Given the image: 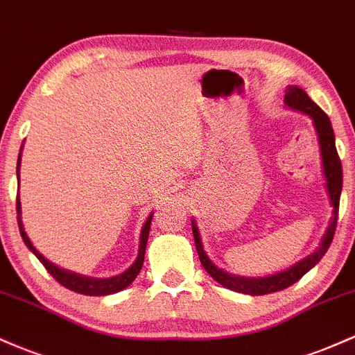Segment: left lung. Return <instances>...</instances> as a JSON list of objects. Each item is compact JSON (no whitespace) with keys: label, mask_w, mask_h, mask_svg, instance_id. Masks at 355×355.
Wrapping results in <instances>:
<instances>
[{"label":"left lung","mask_w":355,"mask_h":355,"mask_svg":"<svg viewBox=\"0 0 355 355\" xmlns=\"http://www.w3.org/2000/svg\"><path fill=\"white\" fill-rule=\"evenodd\" d=\"M285 104L288 107L295 109V111L303 112L313 121L315 131H317L318 145H320V157H322V166H323V177H325V187L329 192L330 204H332V220H330L329 227H327L325 234L322 237L320 248L313 252V254L306 256L295 266L288 268V270L276 272V275L264 276V278H244V276H236L231 272L220 270L216 264L210 261L207 252L204 251V244H202L200 232H198L197 222L192 220V232L193 239H196V248L198 259H200L202 266L205 271L216 279L222 286L229 288V290L237 291V293L244 295H268L275 293V291H282L285 288L291 286L297 283L305 272H309L315 264L323 258V254L329 249L330 243H332L334 234H336L337 227V217H338V202H340V192H342V163L338 158L337 148H336V135H334L332 123H330L329 116L322 111L313 101L310 99L303 89L298 85H288L285 92Z\"/></svg>","instance_id":"obj_1"}]
</instances>
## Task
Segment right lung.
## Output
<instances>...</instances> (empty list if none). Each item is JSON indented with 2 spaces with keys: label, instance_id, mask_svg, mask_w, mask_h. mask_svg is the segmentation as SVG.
<instances>
[{
  "label": "right lung",
  "instance_id": "obj_1",
  "mask_svg": "<svg viewBox=\"0 0 355 355\" xmlns=\"http://www.w3.org/2000/svg\"><path fill=\"white\" fill-rule=\"evenodd\" d=\"M23 148V146H21ZM19 157H21V150H19L18 155V163H17V177L19 175ZM17 212H18V227H19V234H21L23 243L26 244V248L40 259V263L44 264L45 270L60 283L62 286L69 288V290L76 291V293L80 295H91V297H104V295H112L118 293V291L124 290L126 286H130L131 283L135 282L138 272L141 271L143 268V261H145V251H146V243H148V234H150V225H151V217H153V212L150 214L145 225L141 229V236H139V251H138V258L126 271L121 272L118 276H112V278H89V276H83L77 275V272H72L69 270H64V268L57 266V264L50 263L45 256H42L40 252L35 249V246L30 241V237L26 236L25 229H23V222H21V204H19V196H17Z\"/></svg>",
  "mask_w": 355,
  "mask_h": 355
}]
</instances>
